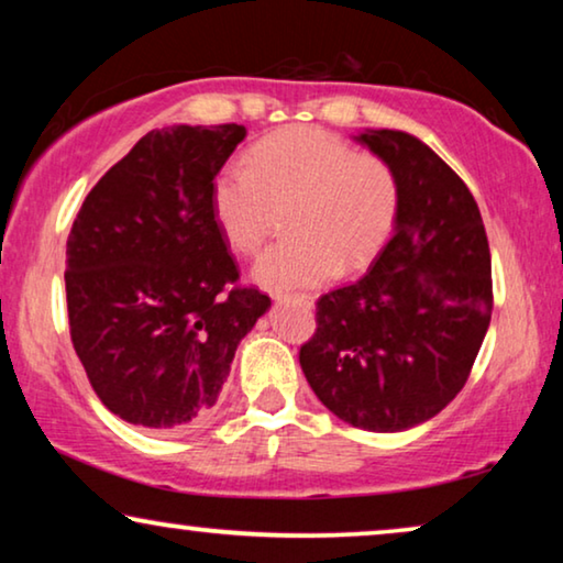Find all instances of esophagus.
Wrapping results in <instances>:
<instances>
[{"instance_id": "esophagus-1", "label": "esophagus", "mask_w": 563, "mask_h": 563, "mask_svg": "<svg viewBox=\"0 0 563 563\" xmlns=\"http://www.w3.org/2000/svg\"><path fill=\"white\" fill-rule=\"evenodd\" d=\"M274 299H291V302L302 305V307H312V302H314L310 295H276Z\"/></svg>"}]
</instances>
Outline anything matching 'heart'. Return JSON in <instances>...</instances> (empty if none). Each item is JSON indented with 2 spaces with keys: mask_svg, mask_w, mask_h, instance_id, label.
<instances>
[{
  "mask_svg": "<svg viewBox=\"0 0 563 563\" xmlns=\"http://www.w3.org/2000/svg\"><path fill=\"white\" fill-rule=\"evenodd\" d=\"M282 210H291L289 241L258 258L253 279L276 291L318 287L382 251L397 218V181L382 158L356 153L328 130L289 128L212 181V218L243 256L261 251Z\"/></svg>",
  "mask_w": 563,
  "mask_h": 563,
  "instance_id": "heart-1",
  "label": "heart"
}]
</instances>
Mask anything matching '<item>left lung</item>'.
Masks as SVG:
<instances>
[{"instance_id":"1","label":"left lung","mask_w":563,"mask_h":563,"mask_svg":"<svg viewBox=\"0 0 563 563\" xmlns=\"http://www.w3.org/2000/svg\"><path fill=\"white\" fill-rule=\"evenodd\" d=\"M397 181L395 235L366 276L318 299L299 366L330 412L399 433L464 389L492 320V256L472 191L402 130L356 135Z\"/></svg>"}]
</instances>
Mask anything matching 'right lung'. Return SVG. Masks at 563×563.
I'll return each instance as SVG.
<instances>
[{"label": "right lung", "mask_w": 563, "mask_h": 563, "mask_svg": "<svg viewBox=\"0 0 563 563\" xmlns=\"http://www.w3.org/2000/svg\"><path fill=\"white\" fill-rule=\"evenodd\" d=\"M245 128L151 130L95 184L66 243L71 343L107 410L172 430L218 402L238 343L272 307L238 284L212 181Z\"/></svg>", "instance_id": "1"}]
</instances>
